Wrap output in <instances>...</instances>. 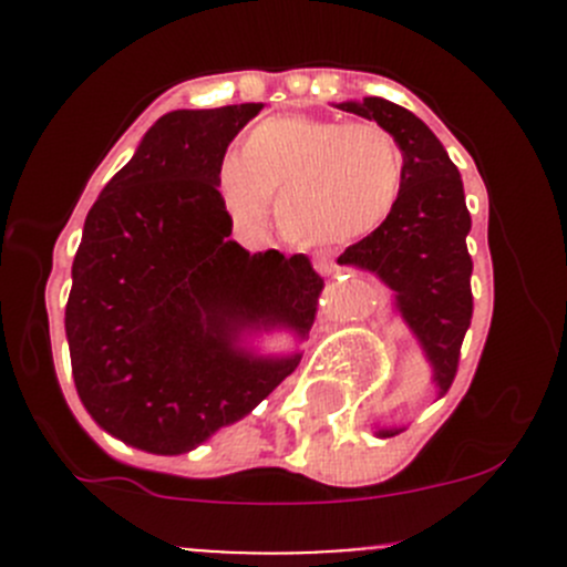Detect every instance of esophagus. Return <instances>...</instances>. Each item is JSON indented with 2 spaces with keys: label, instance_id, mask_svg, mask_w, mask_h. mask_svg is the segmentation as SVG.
Listing matches in <instances>:
<instances>
[{
  "label": "esophagus",
  "instance_id": "esophagus-1",
  "mask_svg": "<svg viewBox=\"0 0 567 567\" xmlns=\"http://www.w3.org/2000/svg\"><path fill=\"white\" fill-rule=\"evenodd\" d=\"M316 268L320 274H340V266H337V262H331V257H326V255L316 257Z\"/></svg>",
  "mask_w": 567,
  "mask_h": 567
}]
</instances>
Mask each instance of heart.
Listing matches in <instances>:
<instances>
[{"mask_svg": "<svg viewBox=\"0 0 567 567\" xmlns=\"http://www.w3.org/2000/svg\"><path fill=\"white\" fill-rule=\"evenodd\" d=\"M405 156L379 123L305 114L262 120L219 167L225 205L257 221L277 199V227L299 247H337L379 230L398 208Z\"/></svg>", "mask_w": 567, "mask_h": 567, "instance_id": "b5f03b06", "label": "heart"}]
</instances>
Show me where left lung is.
I'll return each instance as SVG.
<instances>
[{
	"label": "left lung",
	"mask_w": 567,
	"mask_h": 567,
	"mask_svg": "<svg viewBox=\"0 0 567 567\" xmlns=\"http://www.w3.org/2000/svg\"><path fill=\"white\" fill-rule=\"evenodd\" d=\"M342 112L375 120L400 142L405 183L390 219L351 244L337 262L379 274L398 293L405 323L414 329L433 364L442 394L453 386L461 346L472 326V230L461 173L431 128L409 109L384 99L340 104ZM398 431H381L394 436Z\"/></svg>",
	"instance_id": "obj_1"
}]
</instances>
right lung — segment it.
<instances>
[{
    "label": "right lung",
    "instance_id": "add662e5",
    "mask_svg": "<svg viewBox=\"0 0 567 567\" xmlns=\"http://www.w3.org/2000/svg\"><path fill=\"white\" fill-rule=\"evenodd\" d=\"M260 109L164 114L84 221L65 305L73 381L104 431L147 453H188L299 368V353H244V329L305 337L316 323L310 257L230 241L219 167Z\"/></svg>",
    "mask_w": 567,
    "mask_h": 567
}]
</instances>
